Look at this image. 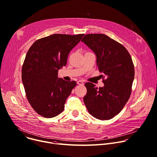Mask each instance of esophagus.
<instances>
[{
  "mask_svg": "<svg viewBox=\"0 0 157 157\" xmlns=\"http://www.w3.org/2000/svg\"><path fill=\"white\" fill-rule=\"evenodd\" d=\"M77 83H78V84H79V85H83V84H84L83 81H81V80L78 81L77 82Z\"/></svg>",
  "mask_w": 157,
  "mask_h": 157,
  "instance_id": "obj_1",
  "label": "esophagus"
}]
</instances>
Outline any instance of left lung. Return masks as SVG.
I'll use <instances>...</instances> for the list:
<instances>
[{"label":"left lung","mask_w":157,"mask_h":157,"mask_svg":"<svg viewBox=\"0 0 157 157\" xmlns=\"http://www.w3.org/2000/svg\"><path fill=\"white\" fill-rule=\"evenodd\" d=\"M97 58L99 71L105 75L104 86L86 82L84 102L91 116L109 120L117 115L128 101L135 76L132 58L127 49L104 34H87L81 40Z\"/></svg>","instance_id":"left-lung-1"}]
</instances>
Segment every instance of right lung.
Wrapping results in <instances>:
<instances>
[{
  "mask_svg": "<svg viewBox=\"0 0 157 157\" xmlns=\"http://www.w3.org/2000/svg\"><path fill=\"white\" fill-rule=\"evenodd\" d=\"M84 35L53 34L37 40L28 50L21 80L28 101L39 115L52 118L63 111L76 82L58 78V70Z\"/></svg>",
  "mask_w": 157,
  "mask_h": 157,
  "instance_id": "add662e5",
  "label": "right lung"
}]
</instances>
